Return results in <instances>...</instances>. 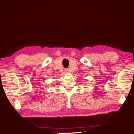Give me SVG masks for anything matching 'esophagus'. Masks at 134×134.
Masks as SVG:
<instances>
[{"label": "esophagus", "instance_id": "obj_1", "mask_svg": "<svg viewBox=\"0 0 134 134\" xmlns=\"http://www.w3.org/2000/svg\"><path fill=\"white\" fill-rule=\"evenodd\" d=\"M68 71H69L68 70H64V71H65V72H68Z\"/></svg>", "mask_w": 134, "mask_h": 134}]
</instances>
